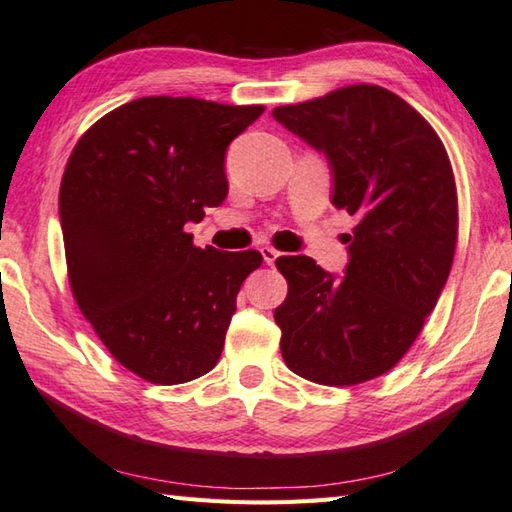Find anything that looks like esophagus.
Returning a JSON list of instances; mask_svg holds the SVG:
<instances>
[{
	"mask_svg": "<svg viewBox=\"0 0 512 512\" xmlns=\"http://www.w3.org/2000/svg\"><path fill=\"white\" fill-rule=\"evenodd\" d=\"M260 254H263V260L267 265H274L278 256H281V252H276V249H272V247H263V249H260Z\"/></svg>",
	"mask_w": 512,
	"mask_h": 512,
	"instance_id": "esophagus-1",
	"label": "esophagus"
}]
</instances>
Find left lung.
Returning <instances> with one entry per match:
<instances>
[{"label":"left lung","mask_w":512,"mask_h":512,"mask_svg":"<svg viewBox=\"0 0 512 512\" xmlns=\"http://www.w3.org/2000/svg\"><path fill=\"white\" fill-rule=\"evenodd\" d=\"M274 120L321 151L332 205L356 216L345 276L310 256H281L289 292L274 321L287 368L323 385H354L399 363L435 310L457 245V189L435 129L374 84H354Z\"/></svg>","instance_id":"obj_1"}]
</instances>
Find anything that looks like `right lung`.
Wrapping results in <instances>:
<instances>
[{
  "instance_id": "right-lung-1",
  "label": "right lung",
  "mask_w": 512,
  "mask_h": 512,
  "mask_svg": "<svg viewBox=\"0 0 512 512\" xmlns=\"http://www.w3.org/2000/svg\"><path fill=\"white\" fill-rule=\"evenodd\" d=\"M265 106L151 95L75 144L60 187L73 296L115 361L176 385L220 359L236 296L263 256L194 247L185 225L227 198L231 140Z\"/></svg>"
}]
</instances>
